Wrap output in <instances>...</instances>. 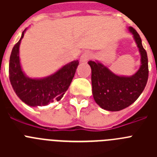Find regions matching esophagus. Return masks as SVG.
<instances>
[{
    "mask_svg": "<svg viewBox=\"0 0 157 157\" xmlns=\"http://www.w3.org/2000/svg\"><path fill=\"white\" fill-rule=\"evenodd\" d=\"M93 56V53L90 52H85L82 54L81 57H80V62L81 63H86Z\"/></svg>",
    "mask_w": 157,
    "mask_h": 157,
    "instance_id": "1",
    "label": "esophagus"
}]
</instances>
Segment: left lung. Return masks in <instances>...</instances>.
I'll list each match as a JSON object with an SVG mask.
<instances>
[{
  "mask_svg": "<svg viewBox=\"0 0 157 157\" xmlns=\"http://www.w3.org/2000/svg\"><path fill=\"white\" fill-rule=\"evenodd\" d=\"M141 55V66L131 76H120L99 61H89L91 67L92 93L94 101L101 109L117 112L132 105L144 90L149 77L147 52L138 32L129 27Z\"/></svg>",
  "mask_w": 157,
  "mask_h": 157,
  "instance_id": "obj_1",
  "label": "left lung"
}]
</instances>
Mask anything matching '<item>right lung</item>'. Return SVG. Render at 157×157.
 I'll return each instance as SVG.
<instances>
[{
    "label": "right lung",
    "instance_id": "obj_1",
    "mask_svg": "<svg viewBox=\"0 0 157 157\" xmlns=\"http://www.w3.org/2000/svg\"><path fill=\"white\" fill-rule=\"evenodd\" d=\"M26 30H23L19 41L14 45L10 56L9 79L12 88L19 99L29 106H45L53 101H59L70 86L78 60L67 63L47 77H27L23 71L19 59V45Z\"/></svg>",
    "mask_w": 157,
    "mask_h": 157
}]
</instances>
